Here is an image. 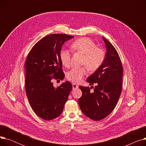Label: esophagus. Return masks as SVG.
I'll list each match as a JSON object with an SVG mask.
<instances>
[{"mask_svg":"<svg viewBox=\"0 0 146 146\" xmlns=\"http://www.w3.org/2000/svg\"><path fill=\"white\" fill-rule=\"evenodd\" d=\"M72 86H73V89L74 90V89H77L79 88V86H78L77 85H76V84H73Z\"/></svg>","mask_w":146,"mask_h":146,"instance_id":"34e87169","label":"esophagus"}]
</instances>
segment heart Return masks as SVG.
Returning a JSON list of instances; mask_svg holds the SVG:
<instances>
[{"label":"heart","instance_id":"heart-1","mask_svg":"<svg viewBox=\"0 0 146 146\" xmlns=\"http://www.w3.org/2000/svg\"><path fill=\"white\" fill-rule=\"evenodd\" d=\"M72 48L84 54L82 64L85 66L74 67L67 74L68 80L74 83H80L87 73L88 68L94 72L100 67L105 60V53L104 50L97 47L95 42L87 37L80 38L72 44ZM61 63L65 67L71 64V52L67 49H62L60 52Z\"/></svg>","mask_w":146,"mask_h":146}]
</instances>
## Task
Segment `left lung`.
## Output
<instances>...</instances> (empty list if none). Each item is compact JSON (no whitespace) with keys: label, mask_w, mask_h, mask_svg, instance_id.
<instances>
[{"label":"left lung","mask_w":146,"mask_h":146,"mask_svg":"<svg viewBox=\"0 0 146 146\" xmlns=\"http://www.w3.org/2000/svg\"><path fill=\"white\" fill-rule=\"evenodd\" d=\"M106 48L102 65L87 79L89 85H96L92 93L89 87L80 86L82 95L79 104L82 112L94 121L104 119L115 107L122 91L123 67L118 52L112 44L102 36Z\"/></svg>","instance_id":"left-lung-1"}]
</instances>
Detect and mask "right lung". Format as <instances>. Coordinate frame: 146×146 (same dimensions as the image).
<instances>
[{"instance_id": "add662e5", "label": "right lung", "mask_w": 146, "mask_h": 146, "mask_svg": "<svg viewBox=\"0 0 146 146\" xmlns=\"http://www.w3.org/2000/svg\"><path fill=\"white\" fill-rule=\"evenodd\" d=\"M72 38L64 34L46 36L33 46L26 58L25 88L28 101L37 116L46 121L60 115L73 88L68 81L56 88L52 82L64 78L60 52L63 44Z\"/></svg>"}]
</instances>
